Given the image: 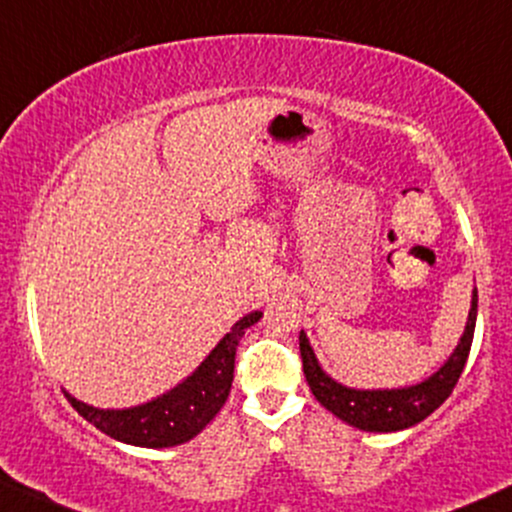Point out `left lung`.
<instances>
[{"label":"left lung","instance_id":"1","mask_svg":"<svg viewBox=\"0 0 512 512\" xmlns=\"http://www.w3.org/2000/svg\"><path fill=\"white\" fill-rule=\"evenodd\" d=\"M478 311V292L473 289L469 321H466L464 336L459 346L449 355L444 365L434 375H429L422 383L410 387H397V390H355L346 387L326 375L316 360L314 348H311L306 333H299V351L301 365H304L306 383L316 400L326 407L328 412L336 414L351 427L363 429V432H400V429L414 427L422 419H427L446 397L451 395L461 373H464L466 358H469L473 328H476Z\"/></svg>","mask_w":512,"mask_h":512}]
</instances>
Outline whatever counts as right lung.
<instances>
[{
	"label": "right lung",
	"instance_id": "right-lung-1",
	"mask_svg": "<svg viewBox=\"0 0 512 512\" xmlns=\"http://www.w3.org/2000/svg\"><path fill=\"white\" fill-rule=\"evenodd\" d=\"M260 316L262 311H252L235 321L230 333L220 338L218 346L208 353V358L188 375L184 383L164 392L157 400L127 407V410H98L66 392L68 402L93 427H98L107 437L125 441V444L144 446V449H166V446L184 444L198 432H203L228 400L230 387H233L238 343L247 328L260 321Z\"/></svg>",
	"mask_w": 512,
	"mask_h": 512
}]
</instances>
